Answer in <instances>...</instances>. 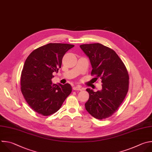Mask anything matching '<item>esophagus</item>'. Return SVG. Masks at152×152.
I'll use <instances>...</instances> for the list:
<instances>
[{
  "label": "esophagus",
  "mask_w": 152,
  "mask_h": 152,
  "mask_svg": "<svg viewBox=\"0 0 152 152\" xmlns=\"http://www.w3.org/2000/svg\"><path fill=\"white\" fill-rule=\"evenodd\" d=\"M73 90H80V91H81V90H83V88H82L80 86H74V87H73Z\"/></svg>",
  "instance_id": "34e87169"
}]
</instances>
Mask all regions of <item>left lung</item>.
<instances>
[{
	"label": "left lung",
	"instance_id": "left-lung-1",
	"mask_svg": "<svg viewBox=\"0 0 152 152\" xmlns=\"http://www.w3.org/2000/svg\"><path fill=\"white\" fill-rule=\"evenodd\" d=\"M80 47L88 57L91 75L102 80V90L87 88L89 98L85 104L87 112L97 119L111 116L124 101L128 91L129 75L116 53L101 44H83Z\"/></svg>",
	"mask_w": 152,
	"mask_h": 152
}]
</instances>
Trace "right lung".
<instances>
[{
	"instance_id": "1",
	"label": "right lung",
	"mask_w": 152,
	"mask_h": 152,
	"mask_svg": "<svg viewBox=\"0 0 152 152\" xmlns=\"http://www.w3.org/2000/svg\"><path fill=\"white\" fill-rule=\"evenodd\" d=\"M74 45L50 43L34 50L26 58L21 75L22 94L35 111L44 116L57 111L72 92L68 83L53 84V72L61 68L65 54Z\"/></svg>"
}]
</instances>
